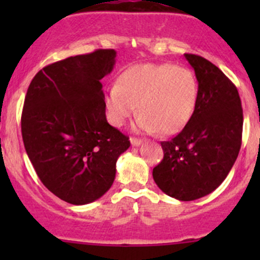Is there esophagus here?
<instances>
[{"label":"esophagus","mask_w":260,"mask_h":260,"mask_svg":"<svg viewBox=\"0 0 260 260\" xmlns=\"http://www.w3.org/2000/svg\"><path fill=\"white\" fill-rule=\"evenodd\" d=\"M131 143H132V146H140L141 143H142V140L136 137H131Z\"/></svg>","instance_id":"esophagus-1"}]
</instances>
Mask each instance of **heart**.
Instances as JSON below:
<instances>
[{
  "instance_id": "b5f03b06",
  "label": "heart",
  "mask_w": 260,
  "mask_h": 260,
  "mask_svg": "<svg viewBox=\"0 0 260 260\" xmlns=\"http://www.w3.org/2000/svg\"><path fill=\"white\" fill-rule=\"evenodd\" d=\"M199 81L195 73L174 64H140L120 74L106 99L111 123L122 127L137 112L138 129L179 133L195 112Z\"/></svg>"
}]
</instances>
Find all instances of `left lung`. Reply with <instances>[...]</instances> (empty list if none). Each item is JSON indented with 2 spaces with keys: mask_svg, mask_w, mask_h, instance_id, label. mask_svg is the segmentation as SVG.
I'll return each mask as SVG.
<instances>
[{
  "mask_svg": "<svg viewBox=\"0 0 260 260\" xmlns=\"http://www.w3.org/2000/svg\"><path fill=\"white\" fill-rule=\"evenodd\" d=\"M199 81L195 112L176 137L161 142L153 180L166 195L191 201L221 185L242 146L243 108L233 81L205 57L185 54Z\"/></svg>",
  "mask_w": 260,
  "mask_h": 260,
  "instance_id": "obj_1",
  "label": "left lung"
}]
</instances>
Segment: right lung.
<instances>
[{"label": "right lung", "mask_w": 260, "mask_h": 260, "mask_svg": "<svg viewBox=\"0 0 260 260\" xmlns=\"http://www.w3.org/2000/svg\"><path fill=\"white\" fill-rule=\"evenodd\" d=\"M115 51L98 49L43 68L28 85L21 115L26 153L55 196L85 205L103 196L129 137L106 118L101 80L113 70Z\"/></svg>", "instance_id": "obj_1"}]
</instances>
